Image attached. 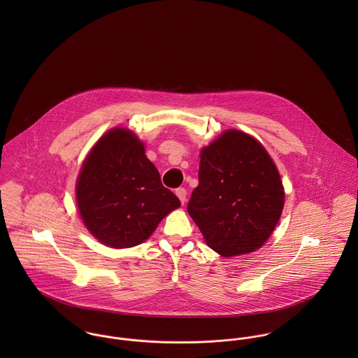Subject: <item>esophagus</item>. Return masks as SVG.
I'll list each match as a JSON object with an SVG mask.
<instances>
[{
    "mask_svg": "<svg viewBox=\"0 0 358 358\" xmlns=\"http://www.w3.org/2000/svg\"><path fill=\"white\" fill-rule=\"evenodd\" d=\"M175 194L178 196V199L180 200V203H182V204H185V203H186V199H187V190H186L185 187H179V189H176V190H175Z\"/></svg>",
    "mask_w": 358,
    "mask_h": 358,
    "instance_id": "esophagus-1",
    "label": "esophagus"
}]
</instances>
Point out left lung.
Returning <instances> with one entry per match:
<instances>
[{"instance_id": "left-lung-1", "label": "left lung", "mask_w": 358, "mask_h": 358, "mask_svg": "<svg viewBox=\"0 0 358 358\" xmlns=\"http://www.w3.org/2000/svg\"><path fill=\"white\" fill-rule=\"evenodd\" d=\"M199 186L187 212L219 255L259 250L275 229L284 187L266 149L251 135L227 129L200 154Z\"/></svg>"}]
</instances>
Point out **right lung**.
I'll return each mask as SVG.
<instances>
[{
    "instance_id": "1",
    "label": "right lung",
    "mask_w": 358,
    "mask_h": 358,
    "mask_svg": "<svg viewBox=\"0 0 358 358\" xmlns=\"http://www.w3.org/2000/svg\"><path fill=\"white\" fill-rule=\"evenodd\" d=\"M76 199L85 227L111 248L142 244L180 206L162 186L143 143L125 128L110 129L92 148L77 179Z\"/></svg>"
}]
</instances>
